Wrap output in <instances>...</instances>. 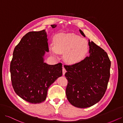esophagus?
Masks as SVG:
<instances>
[{
    "instance_id": "obj_1",
    "label": "esophagus",
    "mask_w": 123,
    "mask_h": 123,
    "mask_svg": "<svg viewBox=\"0 0 123 123\" xmlns=\"http://www.w3.org/2000/svg\"><path fill=\"white\" fill-rule=\"evenodd\" d=\"M66 72V70L65 68H64V67L63 66L62 67V74H63V75H65Z\"/></svg>"
}]
</instances>
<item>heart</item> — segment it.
<instances>
[{"instance_id": "b5f03b06", "label": "heart", "mask_w": 123, "mask_h": 123, "mask_svg": "<svg viewBox=\"0 0 123 123\" xmlns=\"http://www.w3.org/2000/svg\"><path fill=\"white\" fill-rule=\"evenodd\" d=\"M54 42L49 47L51 54L57 58L58 54L63 53L64 61L69 64L81 62L88 54L87 40L74 33H59L54 37Z\"/></svg>"}]
</instances>
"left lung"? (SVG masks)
I'll use <instances>...</instances> for the list:
<instances>
[{
  "label": "left lung",
  "mask_w": 123,
  "mask_h": 123,
  "mask_svg": "<svg viewBox=\"0 0 123 123\" xmlns=\"http://www.w3.org/2000/svg\"><path fill=\"white\" fill-rule=\"evenodd\" d=\"M80 34L86 37L80 30ZM89 56L79 64L64 66L68 80L66 94L69 102L80 108L90 107L103 97L110 77L111 62L107 53L89 39Z\"/></svg>",
  "instance_id": "8db88e82"
}]
</instances>
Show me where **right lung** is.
<instances>
[{
	"instance_id": "1",
	"label": "right lung",
	"mask_w": 123,
	"mask_h": 123,
	"mask_svg": "<svg viewBox=\"0 0 123 123\" xmlns=\"http://www.w3.org/2000/svg\"><path fill=\"white\" fill-rule=\"evenodd\" d=\"M48 40L46 30L30 32L13 51L10 64L13 87L19 97L30 103L43 102L49 87L62 74L61 63L51 65L44 62V56L49 52Z\"/></svg>"
}]
</instances>
